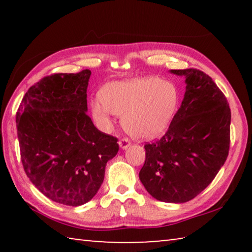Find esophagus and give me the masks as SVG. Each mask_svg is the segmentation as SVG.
<instances>
[{"label":"esophagus","mask_w":252,"mask_h":252,"mask_svg":"<svg viewBox=\"0 0 252 252\" xmlns=\"http://www.w3.org/2000/svg\"><path fill=\"white\" fill-rule=\"evenodd\" d=\"M130 141L127 139H121L120 141H119V146H120V148L122 149V150H126V149H127L130 147Z\"/></svg>","instance_id":"esophagus-1"}]
</instances>
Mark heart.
<instances>
[{
	"label": "heart",
	"instance_id": "heart-1",
	"mask_svg": "<svg viewBox=\"0 0 252 252\" xmlns=\"http://www.w3.org/2000/svg\"><path fill=\"white\" fill-rule=\"evenodd\" d=\"M178 88L157 76L114 81L91 102L93 120L103 131L113 126V114L121 118L122 126L131 136L151 140L168 130L179 108Z\"/></svg>",
	"mask_w": 252,
	"mask_h": 252
}]
</instances>
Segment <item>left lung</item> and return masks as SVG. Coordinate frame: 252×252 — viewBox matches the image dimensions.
I'll return each mask as SVG.
<instances>
[{"label": "left lung", "mask_w": 252, "mask_h": 252, "mask_svg": "<svg viewBox=\"0 0 252 252\" xmlns=\"http://www.w3.org/2000/svg\"><path fill=\"white\" fill-rule=\"evenodd\" d=\"M170 73L185 76V96L165 134L144 146L139 178L155 199L183 203L206 189L227 160L231 112L223 93L202 71Z\"/></svg>", "instance_id": "left-lung-1"}]
</instances>
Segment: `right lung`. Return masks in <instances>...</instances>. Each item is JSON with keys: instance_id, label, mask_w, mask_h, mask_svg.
<instances>
[{"instance_id": "right-lung-1", "label": "right lung", "mask_w": 252, "mask_h": 252, "mask_svg": "<svg viewBox=\"0 0 252 252\" xmlns=\"http://www.w3.org/2000/svg\"><path fill=\"white\" fill-rule=\"evenodd\" d=\"M90 70L42 79L25 93L16 113L24 171L40 192L78 207L94 197L118 139L96 129L88 116Z\"/></svg>"}]
</instances>
